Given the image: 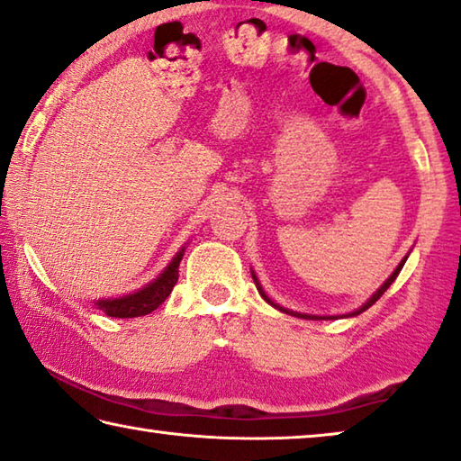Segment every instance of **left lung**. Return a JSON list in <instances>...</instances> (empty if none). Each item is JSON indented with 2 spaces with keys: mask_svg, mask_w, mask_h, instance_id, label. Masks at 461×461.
I'll return each mask as SVG.
<instances>
[{
  "mask_svg": "<svg viewBox=\"0 0 461 461\" xmlns=\"http://www.w3.org/2000/svg\"><path fill=\"white\" fill-rule=\"evenodd\" d=\"M406 258H408V254H406V257L404 258H402V262H400V265L396 267V270H393V273L390 275V279L388 281H385L384 285H382V287H379L377 291H375V294L374 295H371L369 299H367V302H365L363 305H361V308L359 310H355V312H348V313H340V316H313V313H299V312H294V310H287V308H281V305L279 303H275L273 302V299H270L267 294H265V289H262V285H260V281H258V276H257V273H254V270L250 268V273H252V279H254V283H257V289H258V294L262 295V299H265V302L267 303H270V305H273V308H276V310H281V312H285V313H289V316H297V318H305V320H339V318H350V316H359V313H363L365 310H367V308H371V305H374L375 302H377V299L379 297H382L384 294H385V291H388V287H390V285L393 283V281H396V276H398V273H400V270H402V267H404V262H406Z\"/></svg>",
  "mask_w": 461,
  "mask_h": 461,
  "instance_id": "left-lung-1",
  "label": "left lung"
}]
</instances>
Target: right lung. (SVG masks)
<instances>
[{"label": "right lung", "mask_w": 461, "mask_h": 461, "mask_svg": "<svg viewBox=\"0 0 461 461\" xmlns=\"http://www.w3.org/2000/svg\"><path fill=\"white\" fill-rule=\"evenodd\" d=\"M185 250L186 248L182 246L176 252V257L170 260V265L162 270V275H159L156 281L145 285L143 289L122 297L98 299L96 302L98 310H102L111 318H139V316H145V313H151L153 310H158L159 305L166 302L167 295L172 294L174 285L178 281V267H180L182 257H185Z\"/></svg>", "instance_id": "1"}]
</instances>
